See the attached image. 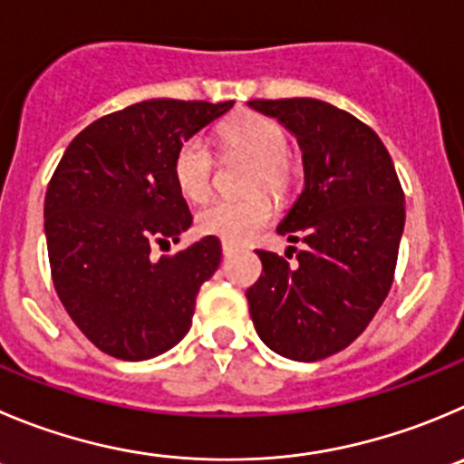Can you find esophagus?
<instances>
[{"instance_id":"esophagus-1","label":"esophagus","mask_w":464,"mask_h":464,"mask_svg":"<svg viewBox=\"0 0 464 464\" xmlns=\"http://www.w3.org/2000/svg\"><path fill=\"white\" fill-rule=\"evenodd\" d=\"M237 252V246L233 242H222V254L224 256H233Z\"/></svg>"}]
</instances>
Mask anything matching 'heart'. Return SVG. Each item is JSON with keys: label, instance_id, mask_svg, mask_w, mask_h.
I'll return each instance as SVG.
<instances>
[{"label": "heart", "instance_id": "heart-1", "mask_svg": "<svg viewBox=\"0 0 464 464\" xmlns=\"http://www.w3.org/2000/svg\"><path fill=\"white\" fill-rule=\"evenodd\" d=\"M219 146L227 155L252 160L249 189H267L275 197H285L295 183V164L285 155V132L279 123L261 114H245L228 121L219 130ZM173 180L180 194L201 201L210 194L215 158L206 140L192 134L173 155ZM275 201L266 192L245 198H212L197 212V228L203 236L224 242H246L275 219Z\"/></svg>", "mask_w": 464, "mask_h": 464}]
</instances>
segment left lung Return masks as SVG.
Listing matches in <instances>:
<instances>
[{"label": "left lung", "instance_id": "1", "mask_svg": "<svg viewBox=\"0 0 464 464\" xmlns=\"http://www.w3.org/2000/svg\"><path fill=\"white\" fill-rule=\"evenodd\" d=\"M302 146L304 189L276 233L302 242L285 256L256 249L263 272L246 291L263 343L295 362L348 348L393 284L405 194L378 134L348 111L314 101H249Z\"/></svg>", "mask_w": 464, "mask_h": 464}]
</instances>
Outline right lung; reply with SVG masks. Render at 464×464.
<instances>
[{"mask_svg":"<svg viewBox=\"0 0 464 464\" xmlns=\"http://www.w3.org/2000/svg\"><path fill=\"white\" fill-rule=\"evenodd\" d=\"M233 107L144 101L82 130L45 192V236L56 295L98 350L125 362L158 357L189 332L198 288L222 261L206 236L173 256L192 212L173 180L180 141Z\"/></svg>","mask_w":464,"mask_h":464,"instance_id":"1","label":"right lung"}]
</instances>
